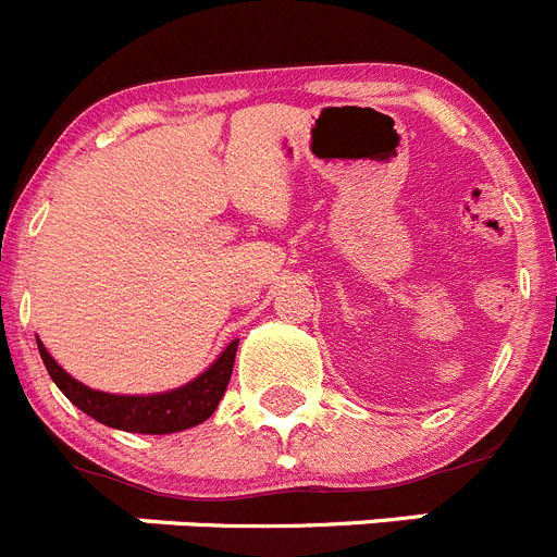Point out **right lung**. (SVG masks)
I'll return each mask as SVG.
<instances>
[{
    "label": "right lung",
    "mask_w": 557,
    "mask_h": 557,
    "mask_svg": "<svg viewBox=\"0 0 557 557\" xmlns=\"http://www.w3.org/2000/svg\"><path fill=\"white\" fill-rule=\"evenodd\" d=\"M38 352H41L49 377L66 394L69 403L77 405L83 413L97 419L99 424L124 430V433L166 435L197 428L213 416V410L222 403L224 391H227L238 341H230L222 355L191 383L163 391V394H108V391L88 388L47 352L41 341H38Z\"/></svg>",
    "instance_id": "obj_1"
}]
</instances>
